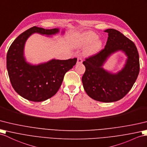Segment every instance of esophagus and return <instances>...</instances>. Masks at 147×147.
I'll return each mask as SVG.
<instances>
[{
	"label": "esophagus",
	"mask_w": 147,
	"mask_h": 147,
	"mask_svg": "<svg viewBox=\"0 0 147 147\" xmlns=\"http://www.w3.org/2000/svg\"><path fill=\"white\" fill-rule=\"evenodd\" d=\"M82 63V58H80V57H78V58L77 59V63L78 64H80Z\"/></svg>",
	"instance_id": "esophagus-1"
}]
</instances>
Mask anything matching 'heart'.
<instances>
[{
  "mask_svg": "<svg viewBox=\"0 0 147 147\" xmlns=\"http://www.w3.org/2000/svg\"><path fill=\"white\" fill-rule=\"evenodd\" d=\"M74 44L78 47H87L85 50V54L87 56H92L96 54L101 51L103 46V42L98 38V35L92 31H85L78 34L74 37Z\"/></svg>",
  "mask_w": 147,
  "mask_h": 147,
  "instance_id": "1",
  "label": "heart"
}]
</instances>
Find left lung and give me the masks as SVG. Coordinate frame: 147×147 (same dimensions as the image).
<instances>
[{"instance_id": "left-lung-1", "label": "left lung", "mask_w": 147, "mask_h": 147, "mask_svg": "<svg viewBox=\"0 0 147 147\" xmlns=\"http://www.w3.org/2000/svg\"><path fill=\"white\" fill-rule=\"evenodd\" d=\"M104 32L109 35L105 48L83 62L85 71L82 81L90 98L109 103L119 100L131 90L138 76L140 63L137 49L133 42L113 28ZM119 51L127 57L123 69L117 73L103 69L107 59Z\"/></svg>"}]
</instances>
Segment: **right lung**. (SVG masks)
<instances>
[{"mask_svg":"<svg viewBox=\"0 0 147 147\" xmlns=\"http://www.w3.org/2000/svg\"><path fill=\"white\" fill-rule=\"evenodd\" d=\"M59 32L57 28L45 29L34 26L18 36L9 49L7 69L10 82L17 94L28 100L42 102L51 98L59 90L65 73L76 64L77 58L53 59L37 65L27 62L24 48L30 35L37 33L50 37Z\"/></svg>","mask_w":147,"mask_h":147,"instance_id":"add662e5","label":"right lung"}]
</instances>
